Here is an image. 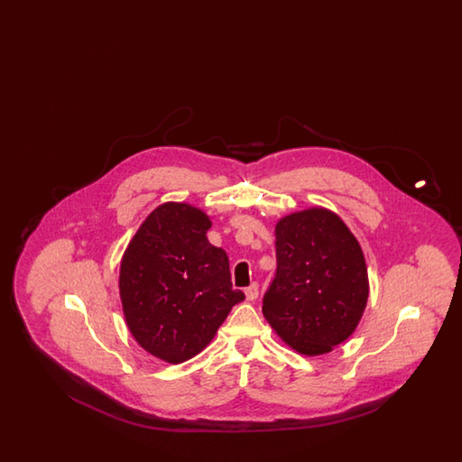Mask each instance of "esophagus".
Segmentation results:
<instances>
[{
    "label": "esophagus",
    "mask_w": 462,
    "mask_h": 462,
    "mask_svg": "<svg viewBox=\"0 0 462 462\" xmlns=\"http://www.w3.org/2000/svg\"><path fill=\"white\" fill-rule=\"evenodd\" d=\"M258 294H260L258 282H253L251 286L245 287V300H247V301H254V300L258 298Z\"/></svg>",
    "instance_id": "esophagus-1"
}]
</instances>
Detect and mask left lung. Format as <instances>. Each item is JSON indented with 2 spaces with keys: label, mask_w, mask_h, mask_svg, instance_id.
<instances>
[{
  "label": "left lung",
  "mask_w": 462,
  "mask_h": 462,
  "mask_svg": "<svg viewBox=\"0 0 462 462\" xmlns=\"http://www.w3.org/2000/svg\"><path fill=\"white\" fill-rule=\"evenodd\" d=\"M277 272L263 298L264 319L305 355H322L350 337L369 298L360 244L322 208L289 215L275 226Z\"/></svg>",
  "instance_id": "1"
}]
</instances>
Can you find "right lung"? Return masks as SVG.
I'll use <instances>...</instances> for the list:
<instances>
[{"label":"right lung","mask_w":462,"mask_h":462,"mask_svg":"<svg viewBox=\"0 0 462 462\" xmlns=\"http://www.w3.org/2000/svg\"><path fill=\"white\" fill-rule=\"evenodd\" d=\"M211 221L189 204L154 209L130 242L119 273L125 317L142 348L170 364L198 355L234 305L228 256L211 245Z\"/></svg>","instance_id":"right-lung-1"}]
</instances>
